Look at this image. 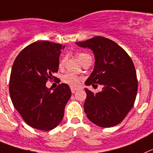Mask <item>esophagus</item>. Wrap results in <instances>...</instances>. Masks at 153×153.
<instances>
[{"label": "esophagus", "instance_id": "1", "mask_svg": "<svg viewBox=\"0 0 153 153\" xmlns=\"http://www.w3.org/2000/svg\"><path fill=\"white\" fill-rule=\"evenodd\" d=\"M77 90H78V88H77L71 87V92H72V93H75V91H77Z\"/></svg>", "mask_w": 153, "mask_h": 153}]
</instances>
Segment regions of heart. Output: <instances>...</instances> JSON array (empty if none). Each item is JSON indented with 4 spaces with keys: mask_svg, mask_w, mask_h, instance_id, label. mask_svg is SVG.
Returning <instances> with one entry per match:
<instances>
[{
    "mask_svg": "<svg viewBox=\"0 0 153 153\" xmlns=\"http://www.w3.org/2000/svg\"><path fill=\"white\" fill-rule=\"evenodd\" d=\"M76 55L77 57H78V60L80 61L82 64L84 63L85 61L87 60L88 58H91V56H90L89 54H88L84 52H78L76 54ZM64 64H65V58H62V60L60 61V62H59V67H63ZM62 81L64 83H65V84L68 85L75 87V86H78V84H79L80 78H79L78 76H77V75H74V74H71V73H66V74L62 75Z\"/></svg>",
    "mask_w": 153,
    "mask_h": 153,
    "instance_id": "heart-1",
    "label": "heart"
}]
</instances>
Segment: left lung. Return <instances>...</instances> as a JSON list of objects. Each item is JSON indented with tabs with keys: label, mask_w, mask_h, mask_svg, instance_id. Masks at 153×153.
Returning <instances> with one entry per match:
<instances>
[{
	"label": "left lung",
	"mask_w": 153,
	"mask_h": 153,
	"mask_svg": "<svg viewBox=\"0 0 153 153\" xmlns=\"http://www.w3.org/2000/svg\"><path fill=\"white\" fill-rule=\"evenodd\" d=\"M75 44L88 48L95 54V68L85 85H103L102 91L96 94L85 88L87 98L84 110L88 119L103 128L116 126L133 107L137 94V77L132 59L123 48L104 37Z\"/></svg>",
	"instance_id": "obj_1"
}]
</instances>
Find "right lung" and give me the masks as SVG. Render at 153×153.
I'll list each match as a JSON object with an SVG mask.
<instances>
[{"label":"right lung","instance_id":"1","mask_svg":"<svg viewBox=\"0 0 153 153\" xmlns=\"http://www.w3.org/2000/svg\"><path fill=\"white\" fill-rule=\"evenodd\" d=\"M60 44L38 41L18 54L10 76V99L14 108L27 125L42 131L55 128L64 117L65 107L71 95L67 84H59L53 91L46 87L48 79L56 78Z\"/></svg>","mask_w":153,"mask_h":153}]
</instances>
